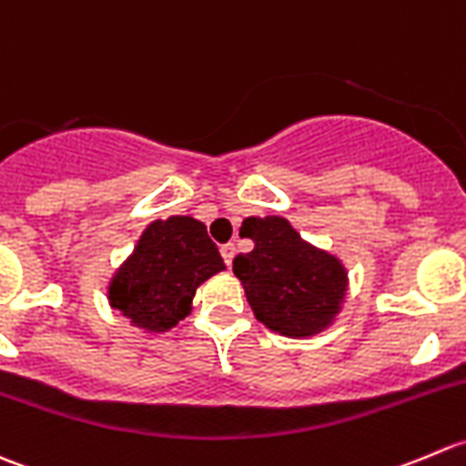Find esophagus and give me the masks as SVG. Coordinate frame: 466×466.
<instances>
[{
  "label": "esophagus",
  "mask_w": 466,
  "mask_h": 466,
  "mask_svg": "<svg viewBox=\"0 0 466 466\" xmlns=\"http://www.w3.org/2000/svg\"><path fill=\"white\" fill-rule=\"evenodd\" d=\"M219 251H222L224 262H227V265L231 267V265H233V258H235V244H233V242L222 244V248H219Z\"/></svg>",
  "instance_id": "34e87169"
}]
</instances>
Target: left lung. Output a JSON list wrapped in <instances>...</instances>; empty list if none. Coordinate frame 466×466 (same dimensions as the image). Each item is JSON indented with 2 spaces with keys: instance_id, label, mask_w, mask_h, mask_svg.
Returning a JSON list of instances; mask_svg holds the SVG:
<instances>
[{
  "instance_id": "8db88e82",
  "label": "left lung",
  "mask_w": 466,
  "mask_h": 466,
  "mask_svg": "<svg viewBox=\"0 0 466 466\" xmlns=\"http://www.w3.org/2000/svg\"><path fill=\"white\" fill-rule=\"evenodd\" d=\"M242 233L256 247L235 256L233 271L258 319L294 338L329 326L347 289L342 265L303 242L283 218H248Z\"/></svg>"
}]
</instances>
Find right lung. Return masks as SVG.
<instances>
[{
  "label": "right lung",
  "instance_id": "obj_1",
  "mask_svg": "<svg viewBox=\"0 0 466 466\" xmlns=\"http://www.w3.org/2000/svg\"><path fill=\"white\" fill-rule=\"evenodd\" d=\"M224 269L218 244L201 222H154L110 285V303L136 326L167 330L190 312L197 288Z\"/></svg>",
  "mask_w": 466,
  "mask_h": 466
}]
</instances>
